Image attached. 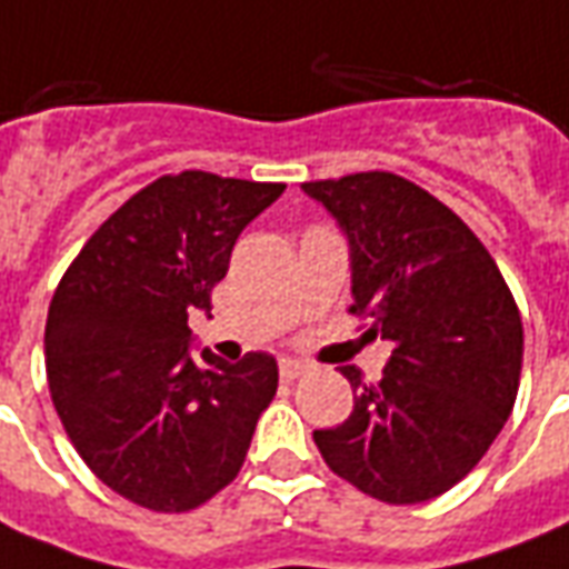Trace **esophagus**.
Here are the masks:
<instances>
[{"instance_id":"esophagus-1","label":"esophagus","mask_w":569,"mask_h":569,"mask_svg":"<svg viewBox=\"0 0 569 569\" xmlns=\"http://www.w3.org/2000/svg\"><path fill=\"white\" fill-rule=\"evenodd\" d=\"M308 363H301V360H283V363H280V379L283 381H296L298 376H305V372H308Z\"/></svg>"}]
</instances>
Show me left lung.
Here are the masks:
<instances>
[{"mask_svg":"<svg viewBox=\"0 0 569 569\" xmlns=\"http://www.w3.org/2000/svg\"><path fill=\"white\" fill-rule=\"evenodd\" d=\"M351 249V313L395 345L379 381L341 367L351 416L313 431L326 465L388 506L456 487L483 459L518 397L523 326L471 228L391 172L308 181Z\"/></svg>","mask_w":569,"mask_h":569,"instance_id":"8db88e82","label":"left lung"}]
</instances>
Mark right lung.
Instances as JSON below:
<instances>
[{
  "mask_svg": "<svg viewBox=\"0 0 569 569\" xmlns=\"http://www.w3.org/2000/svg\"><path fill=\"white\" fill-rule=\"evenodd\" d=\"M286 184L162 174L91 233L54 289L46 372L63 431L107 487L190 511L240 475L277 360L190 357L188 317L212 311L243 228Z\"/></svg>",
  "mask_w": 569,
  "mask_h": 569,
  "instance_id": "right-lung-1",
  "label": "right lung"
}]
</instances>
